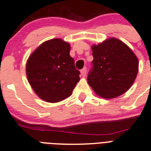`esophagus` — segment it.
<instances>
[{"mask_svg":"<svg viewBox=\"0 0 151 151\" xmlns=\"http://www.w3.org/2000/svg\"><path fill=\"white\" fill-rule=\"evenodd\" d=\"M80 72H81L82 76L85 77V76L86 75V72H87V68H86V67H84V68L80 71Z\"/></svg>","mask_w":151,"mask_h":151,"instance_id":"esophagus-1","label":"esophagus"}]
</instances>
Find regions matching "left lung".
I'll use <instances>...</instances> for the list:
<instances>
[{
    "label": "left lung",
    "instance_id": "1",
    "mask_svg": "<svg viewBox=\"0 0 151 151\" xmlns=\"http://www.w3.org/2000/svg\"><path fill=\"white\" fill-rule=\"evenodd\" d=\"M93 60L88 74V83L95 93L107 99L126 92L134 83L139 61L126 44L111 38L92 46Z\"/></svg>",
    "mask_w": 151,
    "mask_h": 151
}]
</instances>
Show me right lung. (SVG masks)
I'll return each instance as SVG.
<instances>
[{"label":"right lung","instance_id":"add662e5","mask_svg":"<svg viewBox=\"0 0 151 151\" xmlns=\"http://www.w3.org/2000/svg\"><path fill=\"white\" fill-rule=\"evenodd\" d=\"M70 45L61 39L44 42L29 58L26 75L39 97L58 102L71 94L80 72L70 56Z\"/></svg>","mask_w":151,"mask_h":151}]
</instances>
